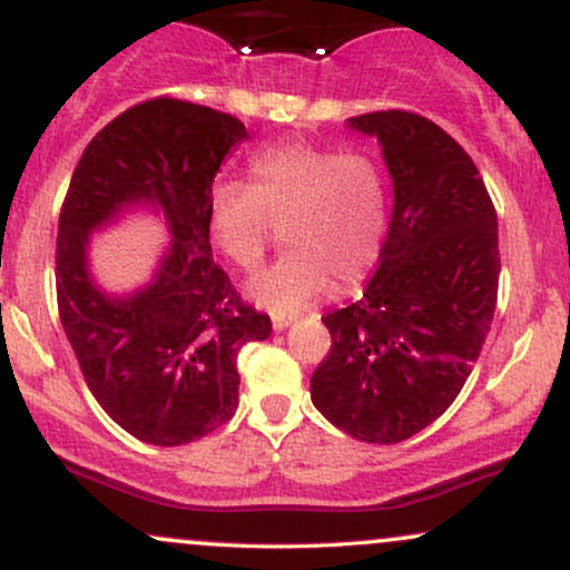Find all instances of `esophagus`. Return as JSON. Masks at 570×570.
<instances>
[{
	"label": "esophagus",
	"instance_id": "obj_1",
	"mask_svg": "<svg viewBox=\"0 0 570 570\" xmlns=\"http://www.w3.org/2000/svg\"><path fill=\"white\" fill-rule=\"evenodd\" d=\"M294 322H297L294 316H273V330L281 332V330H286V326H292Z\"/></svg>",
	"mask_w": 570,
	"mask_h": 570
}]
</instances>
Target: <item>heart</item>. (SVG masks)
<instances>
[{
	"instance_id": "heart-1",
	"label": "heart",
	"mask_w": 570,
	"mask_h": 570,
	"mask_svg": "<svg viewBox=\"0 0 570 570\" xmlns=\"http://www.w3.org/2000/svg\"><path fill=\"white\" fill-rule=\"evenodd\" d=\"M248 181H222L208 195V235L240 271H257L276 244L289 252L248 281V297L276 316L303 313L335 278L362 281L381 254L385 179L362 153L281 141L248 160Z\"/></svg>"
}]
</instances>
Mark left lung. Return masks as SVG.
<instances>
[{
	"instance_id": "1",
	"label": "left lung",
	"mask_w": 570,
	"mask_h": 570,
	"mask_svg": "<svg viewBox=\"0 0 570 570\" xmlns=\"http://www.w3.org/2000/svg\"><path fill=\"white\" fill-rule=\"evenodd\" d=\"M375 136L394 212L362 299L326 313L332 348L311 399L353 440L394 444L434 423L461 394L499 297V219L474 160L421 115L351 117Z\"/></svg>"
}]
</instances>
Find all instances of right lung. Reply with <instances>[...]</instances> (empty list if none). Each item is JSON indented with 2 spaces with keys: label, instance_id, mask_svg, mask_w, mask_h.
I'll return each mask as SVG.
<instances>
[{
  "label": "right lung",
  "instance_id": "right-lung-1",
  "mask_svg": "<svg viewBox=\"0 0 570 570\" xmlns=\"http://www.w3.org/2000/svg\"><path fill=\"white\" fill-rule=\"evenodd\" d=\"M238 117L179 98L117 115L71 174L56 246L63 332L104 412L130 436L176 448L212 434L238 407V351L267 340L208 244V195L222 160L246 141ZM163 213L173 233L156 278L134 295L89 276L87 240L128 207Z\"/></svg>",
  "mask_w": 570,
  "mask_h": 570
}]
</instances>
